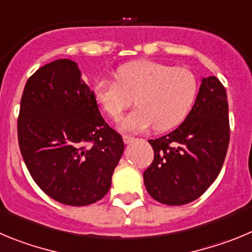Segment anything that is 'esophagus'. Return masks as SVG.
Wrapping results in <instances>:
<instances>
[{"label":"esophagus","mask_w":252,"mask_h":252,"mask_svg":"<svg viewBox=\"0 0 252 252\" xmlns=\"http://www.w3.org/2000/svg\"><path fill=\"white\" fill-rule=\"evenodd\" d=\"M123 140L126 144H129V143H133L135 140V138L130 137V135H123Z\"/></svg>","instance_id":"obj_1"}]
</instances>
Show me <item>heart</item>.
Here are the masks:
<instances>
[{"mask_svg":"<svg viewBox=\"0 0 252 252\" xmlns=\"http://www.w3.org/2000/svg\"><path fill=\"white\" fill-rule=\"evenodd\" d=\"M115 78L95 83V100L110 118L117 119L134 98L138 108L119 121V128L130 133L148 130L153 126L158 131L178 126L193 105L198 89L191 70L152 60L122 65Z\"/></svg>","mask_w":252,"mask_h":252,"instance_id":"1","label":"heart"}]
</instances>
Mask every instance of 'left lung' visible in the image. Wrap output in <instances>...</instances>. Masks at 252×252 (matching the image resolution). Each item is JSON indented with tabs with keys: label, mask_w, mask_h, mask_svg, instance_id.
Segmentation results:
<instances>
[{
	"label": "left lung",
	"mask_w": 252,
	"mask_h": 252,
	"mask_svg": "<svg viewBox=\"0 0 252 252\" xmlns=\"http://www.w3.org/2000/svg\"><path fill=\"white\" fill-rule=\"evenodd\" d=\"M228 142L226 89L216 76L203 78L185 122L169 134L149 140L154 159L143 173L148 193L169 206L202 196L221 171Z\"/></svg>",
	"instance_id": "left-lung-1"
}]
</instances>
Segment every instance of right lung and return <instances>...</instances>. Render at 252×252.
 <instances>
[{
    "mask_svg": "<svg viewBox=\"0 0 252 252\" xmlns=\"http://www.w3.org/2000/svg\"><path fill=\"white\" fill-rule=\"evenodd\" d=\"M17 135L36 185L69 206L103 198L124 152L123 138L105 123L94 92L70 59L49 63L29 78Z\"/></svg>",
    "mask_w": 252,
    "mask_h": 252,
    "instance_id": "add662e5",
    "label": "right lung"
}]
</instances>
